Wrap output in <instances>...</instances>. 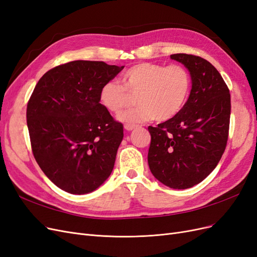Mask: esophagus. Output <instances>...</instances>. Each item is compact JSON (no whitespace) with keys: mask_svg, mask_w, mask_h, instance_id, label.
Listing matches in <instances>:
<instances>
[{"mask_svg":"<svg viewBox=\"0 0 257 257\" xmlns=\"http://www.w3.org/2000/svg\"><path fill=\"white\" fill-rule=\"evenodd\" d=\"M124 128H125V131H127V132H131V131H133L135 128V125H131V124H125V125H124Z\"/></svg>","mask_w":257,"mask_h":257,"instance_id":"1","label":"esophagus"}]
</instances>
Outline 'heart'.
Here are the masks:
<instances>
[{"label":"heart","instance_id":"heart-1","mask_svg":"<svg viewBox=\"0 0 257 257\" xmlns=\"http://www.w3.org/2000/svg\"><path fill=\"white\" fill-rule=\"evenodd\" d=\"M121 81L123 87L114 80L105 82L98 95L108 111L118 113L130 104V94H137L139 106L118 115L126 124L173 119L182 110L191 90L190 74L179 64L138 63L122 74Z\"/></svg>","mask_w":257,"mask_h":257}]
</instances>
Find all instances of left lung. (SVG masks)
I'll return each mask as SVG.
<instances>
[{
	"mask_svg": "<svg viewBox=\"0 0 257 257\" xmlns=\"http://www.w3.org/2000/svg\"><path fill=\"white\" fill-rule=\"evenodd\" d=\"M170 59L190 72L188 100L173 119L149 126L148 164L152 175L172 189L192 188L211 174L228 138L230 94L217 69L207 60L186 53Z\"/></svg>",
	"mask_w": 257,
	"mask_h": 257,
	"instance_id": "left-lung-1",
	"label": "left lung"
}]
</instances>
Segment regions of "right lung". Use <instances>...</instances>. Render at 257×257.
Here are the masks:
<instances>
[{
    "instance_id": "add662e5",
    "label": "right lung",
    "mask_w": 257,
    "mask_h": 257,
    "mask_svg": "<svg viewBox=\"0 0 257 257\" xmlns=\"http://www.w3.org/2000/svg\"><path fill=\"white\" fill-rule=\"evenodd\" d=\"M124 66L73 61L38 80L27 107L34 158L58 188L88 194L110 176L123 125L99 103V89Z\"/></svg>"
}]
</instances>
